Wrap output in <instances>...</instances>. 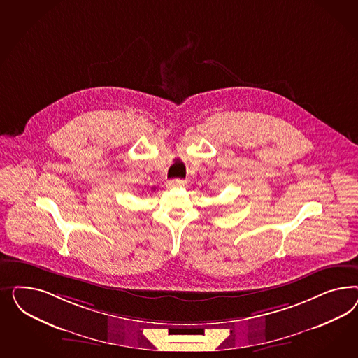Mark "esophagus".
<instances>
[{
    "instance_id": "obj_1",
    "label": "esophagus",
    "mask_w": 358,
    "mask_h": 358,
    "mask_svg": "<svg viewBox=\"0 0 358 358\" xmlns=\"http://www.w3.org/2000/svg\"><path fill=\"white\" fill-rule=\"evenodd\" d=\"M186 184L184 180H181V178H173V180H169L168 182H166V186L168 187H178V186H184Z\"/></svg>"
}]
</instances>
